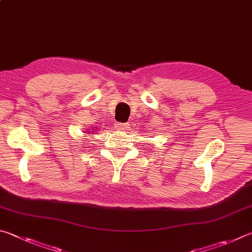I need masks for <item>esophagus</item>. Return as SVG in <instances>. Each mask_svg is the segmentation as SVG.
Returning <instances> with one entry per match:
<instances>
[{
	"mask_svg": "<svg viewBox=\"0 0 252 252\" xmlns=\"http://www.w3.org/2000/svg\"><path fill=\"white\" fill-rule=\"evenodd\" d=\"M130 127V125L129 123H120V122H117L116 123V129L118 130H122V131H126L127 129Z\"/></svg>",
	"mask_w": 252,
	"mask_h": 252,
	"instance_id": "34e87169",
	"label": "esophagus"
}]
</instances>
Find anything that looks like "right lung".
<instances>
[{"label":"right lung","mask_w":252,"mask_h":252,"mask_svg":"<svg viewBox=\"0 0 252 252\" xmlns=\"http://www.w3.org/2000/svg\"><path fill=\"white\" fill-rule=\"evenodd\" d=\"M98 127H99V126H97V127H95V126H89V130H87L86 133H87V134H94V133H98V132H97Z\"/></svg>","instance_id":"1"}]
</instances>
